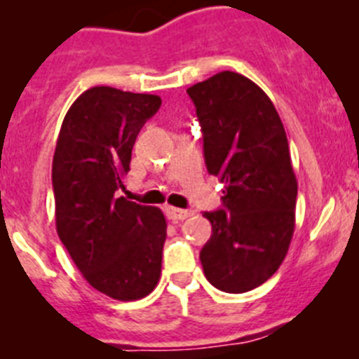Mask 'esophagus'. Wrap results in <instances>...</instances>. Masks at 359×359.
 <instances>
[{"mask_svg": "<svg viewBox=\"0 0 359 359\" xmlns=\"http://www.w3.org/2000/svg\"><path fill=\"white\" fill-rule=\"evenodd\" d=\"M165 213H167V217H169L170 220H185V219H189L190 215H192V212H190V210L174 208V206H167Z\"/></svg>", "mask_w": 359, "mask_h": 359, "instance_id": "obj_1", "label": "esophagus"}]
</instances>
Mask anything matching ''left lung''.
<instances>
[{
  "label": "left lung",
  "mask_w": 359,
  "mask_h": 359,
  "mask_svg": "<svg viewBox=\"0 0 359 359\" xmlns=\"http://www.w3.org/2000/svg\"><path fill=\"white\" fill-rule=\"evenodd\" d=\"M187 92L206 169L226 185L224 210L203 213L212 222L203 271L219 290L244 294L278 271L294 236L297 180L287 133L271 97L238 72H217Z\"/></svg>",
  "instance_id": "left-lung-1"
}]
</instances>
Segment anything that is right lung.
I'll list each match as a JSON object with an SVG mask.
<instances>
[{
    "instance_id": "add662e5",
    "label": "right lung",
    "mask_w": 359,
    "mask_h": 359,
    "mask_svg": "<svg viewBox=\"0 0 359 359\" xmlns=\"http://www.w3.org/2000/svg\"><path fill=\"white\" fill-rule=\"evenodd\" d=\"M160 104L154 94L88 88L65 114L53 156L58 236L88 285L117 301L146 297L162 274V210L117 197L137 135Z\"/></svg>"
}]
</instances>
